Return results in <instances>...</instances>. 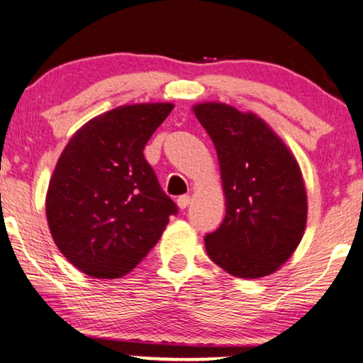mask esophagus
Listing matches in <instances>:
<instances>
[{
	"label": "esophagus",
	"mask_w": 363,
	"mask_h": 363,
	"mask_svg": "<svg viewBox=\"0 0 363 363\" xmlns=\"http://www.w3.org/2000/svg\"><path fill=\"white\" fill-rule=\"evenodd\" d=\"M189 203H191V198H189L188 194H183V196L177 199V204H178V208H180V209H186Z\"/></svg>",
	"instance_id": "34e87169"
}]
</instances>
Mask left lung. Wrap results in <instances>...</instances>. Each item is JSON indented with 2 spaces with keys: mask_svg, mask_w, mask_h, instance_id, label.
Instances as JSON below:
<instances>
[{
  "mask_svg": "<svg viewBox=\"0 0 363 363\" xmlns=\"http://www.w3.org/2000/svg\"><path fill=\"white\" fill-rule=\"evenodd\" d=\"M217 150L225 217L204 237L206 252L228 274L258 279L279 269L303 237L302 172L282 139L258 115L230 105L193 107Z\"/></svg>",
  "mask_w": 363,
  "mask_h": 363,
  "instance_id": "8db88e82",
  "label": "left lung"
}]
</instances>
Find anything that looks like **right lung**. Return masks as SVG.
<instances>
[{"mask_svg": "<svg viewBox=\"0 0 363 363\" xmlns=\"http://www.w3.org/2000/svg\"><path fill=\"white\" fill-rule=\"evenodd\" d=\"M172 108H113L87 121L61 152L48 185L47 220L60 252L87 276H125L178 213L143 152Z\"/></svg>", "mask_w": 363, "mask_h": 363, "instance_id": "add662e5", "label": "right lung"}]
</instances>
